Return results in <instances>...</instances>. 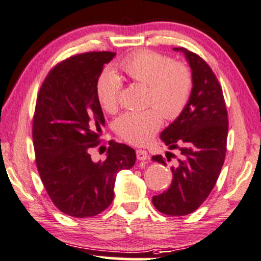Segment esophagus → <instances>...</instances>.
Listing matches in <instances>:
<instances>
[{"label": "esophagus", "instance_id": "34e87169", "mask_svg": "<svg viewBox=\"0 0 261 261\" xmlns=\"http://www.w3.org/2000/svg\"><path fill=\"white\" fill-rule=\"evenodd\" d=\"M137 158L138 161H147L148 153L145 150H137Z\"/></svg>", "mask_w": 261, "mask_h": 261}]
</instances>
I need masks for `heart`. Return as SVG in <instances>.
<instances>
[{
  "label": "heart",
  "instance_id": "1",
  "mask_svg": "<svg viewBox=\"0 0 261 261\" xmlns=\"http://www.w3.org/2000/svg\"><path fill=\"white\" fill-rule=\"evenodd\" d=\"M121 68L133 81L148 86L147 104L158 109L121 115L114 123L115 132L132 145H145L162 126L161 112L167 118H175L187 106L193 87L192 73L185 64L151 51L139 53L124 60ZM121 91L122 79L113 70L104 72L97 81L98 100L110 113L117 109Z\"/></svg>",
  "mask_w": 261,
  "mask_h": 261
}]
</instances>
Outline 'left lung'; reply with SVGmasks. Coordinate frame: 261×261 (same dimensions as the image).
I'll list each match as a JSON object with an SVG mask.
<instances>
[{
    "label": "left lung",
    "mask_w": 261,
    "mask_h": 261,
    "mask_svg": "<svg viewBox=\"0 0 261 261\" xmlns=\"http://www.w3.org/2000/svg\"><path fill=\"white\" fill-rule=\"evenodd\" d=\"M185 55L191 67L193 87L182 113L161 133L162 141L181 152L171 167L170 187L152 198L154 207L168 216L194 212L215 187L224 163L228 138V113L222 87L210 66L185 48H174ZM172 155L167 152V158ZM152 161L167 165L162 154Z\"/></svg>",
    "instance_id": "left-lung-1"
}]
</instances>
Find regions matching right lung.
Segmentation results:
<instances>
[{"mask_svg": "<svg viewBox=\"0 0 261 261\" xmlns=\"http://www.w3.org/2000/svg\"><path fill=\"white\" fill-rule=\"evenodd\" d=\"M116 54L85 53L50 70L37 97L33 116L36 164L54 205L75 218L92 217L114 200L116 175L137 160L133 148L109 141L107 158L93 162L106 124L96 86Z\"/></svg>", "mask_w": 261, "mask_h": 261, "instance_id": "obj_1", "label": "right lung"}]
</instances>
